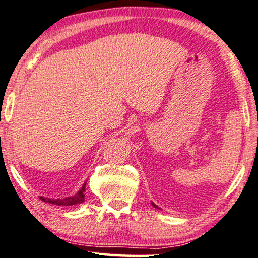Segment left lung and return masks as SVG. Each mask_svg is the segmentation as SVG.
Segmentation results:
<instances>
[{
	"mask_svg": "<svg viewBox=\"0 0 258 258\" xmlns=\"http://www.w3.org/2000/svg\"><path fill=\"white\" fill-rule=\"evenodd\" d=\"M151 204H152V205H153V208H157V209H159V208H158V207H157V205H156V204H154V203H153V202H152V203H151Z\"/></svg>",
	"mask_w": 258,
	"mask_h": 258,
	"instance_id": "obj_1",
	"label": "left lung"
}]
</instances>
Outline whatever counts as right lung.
Instances as JSON below:
<instances>
[{
  "label": "right lung",
  "instance_id": "add662e5",
  "mask_svg": "<svg viewBox=\"0 0 258 258\" xmlns=\"http://www.w3.org/2000/svg\"><path fill=\"white\" fill-rule=\"evenodd\" d=\"M85 187H86V183H84L82 187L74 196H71V197H66L62 199L60 198L50 199V198H44V197H40V198L42 199L43 202H47V203L60 205V207H70V205L81 204L85 202Z\"/></svg>",
  "mask_w": 258,
  "mask_h": 258
}]
</instances>
